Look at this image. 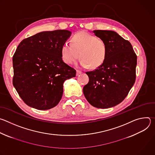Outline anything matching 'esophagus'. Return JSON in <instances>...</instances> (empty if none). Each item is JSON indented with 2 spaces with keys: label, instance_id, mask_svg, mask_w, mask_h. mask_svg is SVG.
<instances>
[{
  "label": "esophagus",
  "instance_id": "obj_1",
  "mask_svg": "<svg viewBox=\"0 0 155 155\" xmlns=\"http://www.w3.org/2000/svg\"><path fill=\"white\" fill-rule=\"evenodd\" d=\"M81 74V71H77V74H76V75H77V76Z\"/></svg>",
  "mask_w": 155,
  "mask_h": 155
}]
</instances>
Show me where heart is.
Returning <instances> with one entry per match:
<instances>
[{"label":"heart","instance_id":"1","mask_svg":"<svg viewBox=\"0 0 155 155\" xmlns=\"http://www.w3.org/2000/svg\"><path fill=\"white\" fill-rule=\"evenodd\" d=\"M107 50V43L103 38L82 31L74 36L71 44H64L61 56L68 64H74L80 56L81 58L79 62L80 67L95 69L104 62Z\"/></svg>","mask_w":155,"mask_h":155}]
</instances>
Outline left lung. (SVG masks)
Here are the masks:
<instances>
[{"mask_svg":"<svg viewBox=\"0 0 155 155\" xmlns=\"http://www.w3.org/2000/svg\"><path fill=\"white\" fill-rule=\"evenodd\" d=\"M93 32L106 41L107 54L97 69L86 73L89 82L83 91L91 105L108 108L121 103L133 86L137 56L130 43L116 32L94 30Z\"/></svg>","mask_w":155,"mask_h":155,"instance_id":"8db88e82","label":"left lung"}]
</instances>
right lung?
Here are the masks:
<instances>
[{
  "mask_svg": "<svg viewBox=\"0 0 155 155\" xmlns=\"http://www.w3.org/2000/svg\"><path fill=\"white\" fill-rule=\"evenodd\" d=\"M68 30L43 31L22 40L13 57V84L29 107L45 110L56 106L63 83L76 71L62 58L61 48L71 37Z\"/></svg>",
  "mask_w": 155,
  "mask_h": 155,
  "instance_id": "1",
  "label": "right lung"
}]
</instances>
